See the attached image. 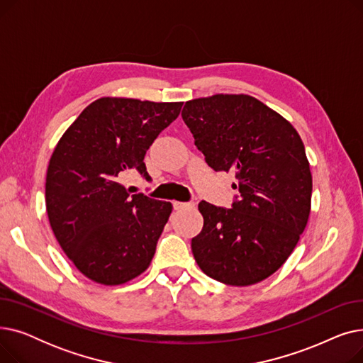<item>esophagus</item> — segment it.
Here are the masks:
<instances>
[{
	"mask_svg": "<svg viewBox=\"0 0 363 363\" xmlns=\"http://www.w3.org/2000/svg\"><path fill=\"white\" fill-rule=\"evenodd\" d=\"M174 204V208L175 211H182V208H186V207H193L194 206V203L191 201V203H184V201H174L172 203Z\"/></svg>",
	"mask_w": 363,
	"mask_h": 363,
	"instance_id": "esophagus-1",
	"label": "esophagus"
}]
</instances>
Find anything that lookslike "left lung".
<instances>
[{
    "instance_id": "1",
    "label": "left lung",
    "mask_w": 363,
    "mask_h": 363,
    "mask_svg": "<svg viewBox=\"0 0 363 363\" xmlns=\"http://www.w3.org/2000/svg\"><path fill=\"white\" fill-rule=\"evenodd\" d=\"M181 116L213 170L235 172L233 208L201 201L204 223L191 240L200 269L226 285L247 287L293 253L308 225L312 174L294 126L252 95L215 94L189 100Z\"/></svg>"
}]
</instances>
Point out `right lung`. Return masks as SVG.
<instances>
[{
  "label": "right lung",
  "mask_w": 363,
  "mask_h": 363,
  "mask_svg": "<svg viewBox=\"0 0 363 363\" xmlns=\"http://www.w3.org/2000/svg\"><path fill=\"white\" fill-rule=\"evenodd\" d=\"M184 103L103 97L91 103L57 143L47 169L51 230L81 274L103 285L141 275L172 213L169 201L129 194L122 179L174 122Z\"/></svg>",
  "instance_id": "add662e5"
}]
</instances>
